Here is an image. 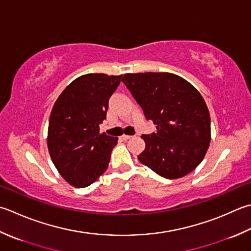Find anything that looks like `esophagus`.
Returning <instances> with one entry per match:
<instances>
[{
    "label": "esophagus",
    "mask_w": 251,
    "mask_h": 251,
    "mask_svg": "<svg viewBox=\"0 0 251 251\" xmlns=\"http://www.w3.org/2000/svg\"><path fill=\"white\" fill-rule=\"evenodd\" d=\"M131 137H132V136H128V135H123V136H122V139H123V140H128V139H130V138H131Z\"/></svg>",
    "instance_id": "34e87169"
}]
</instances>
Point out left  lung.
Segmentation results:
<instances>
[{
	"label": "left lung",
	"instance_id": "8db88e82",
	"mask_svg": "<svg viewBox=\"0 0 251 251\" xmlns=\"http://www.w3.org/2000/svg\"><path fill=\"white\" fill-rule=\"evenodd\" d=\"M122 81L156 131L142 135V164L162 177L189 174L203 160L211 140L208 106L199 91L171 73L125 74Z\"/></svg>",
	"mask_w": 251,
	"mask_h": 251
}]
</instances>
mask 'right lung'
<instances>
[{"label": "right lung", "instance_id": "add662e5", "mask_svg": "<svg viewBox=\"0 0 251 251\" xmlns=\"http://www.w3.org/2000/svg\"><path fill=\"white\" fill-rule=\"evenodd\" d=\"M122 75L87 74L57 98L49 121L48 149L58 173L77 188L91 185L109 166L117 137L100 132L109 99Z\"/></svg>", "mask_w": 251, "mask_h": 251}]
</instances>
